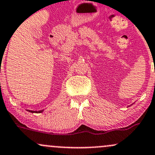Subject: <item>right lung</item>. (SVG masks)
Instances as JSON below:
<instances>
[{"label":"right lung","mask_w":155,"mask_h":155,"mask_svg":"<svg viewBox=\"0 0 155 155\" xmlns=\"http://www.w3.org/2000/svg\"><path fill=\"white\" fill-rule=\"evenodd\" d=\"M28 111L31 112V113H41L42 111H43L44 110H38V111H35V110H27Z\"/></svg>","instance_id":"add662e5"}]
</instances>
